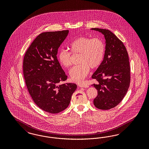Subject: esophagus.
<instances>
[{
  "mask_svg": "<svg viewBox=\"0 0 149 149\" xmlns=\"http://www.w3.org/2000/svg\"><path fill=\"white\" fill-rule=\"evenodd\" d=\"M79 86L80 87H84V88H86V87H88L89 86L88 85H86V84H80Z\"/></svg>",
  "mask_w": 149,
  "mask_h": 149,
  "instance_id": "obj_1",
  "label": "esophagus"
}]
</instances>
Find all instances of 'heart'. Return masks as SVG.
Here are the masks:
<instances>
[{
  "instance_id": "heart-1",
  "label": "heart",
  "mask_w": 149,
  "mask_h": 149,
  "mask_svg": "<svg viewBox=\"0 0 149 149\" xmlns=\"http://www.w3.org/2000/svg\"><path fill=\"white\" fill-rule=\"evenodd\" d=\"M72 54H80V64L71 68L69 74L72 80L81 82L90 72V68H98L102 64L105 52V45L103 40L98 37L80 36L70 44ZM60 64L65 68L72 65V54L67 50L59 51L57 54Z\"/></svg>"
}]
</instances>
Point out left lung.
Listing matches in <instances>:
<instances>
[{"label":"left lung","mask_w":149,"mask_h":149,"mask_svg":"<svg viewBox=\"0 0 149 149\" xmlns=\"http://www.w3.org/2000/svg\"><path fill=\"white\" fill-rule=\"evenodd\" d=\"M105 39V52L102 64L92 75L98 95L93 100L97 108L109 110L119 104L128 90L131 69L126 48L121 41L108 29L92 28Z\"/></svg>","instance_id":"8db88e82"}]
</instances>
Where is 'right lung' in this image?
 I'll return each mask as SVG.
<instances>
[{
	"mask_svg": "<svg viewBox=\"0 0 149 149\" xmlns=\"http://www.w3.org/2000/svg\"><path fill=\"white\" fill-rule=\"evenodd\" d=\"M68 33L66 30L41 33L32 42L23 59V75L28 91L34 103L51 113L67 108L77 88L72 83L58 85L67 79L57 54Z\"/></svg>",
	"mask_w": 149,
	"mask_h": 149,
	"instance_id": "right-lung-1",
	"label": "right lung"
}]
</instances>
